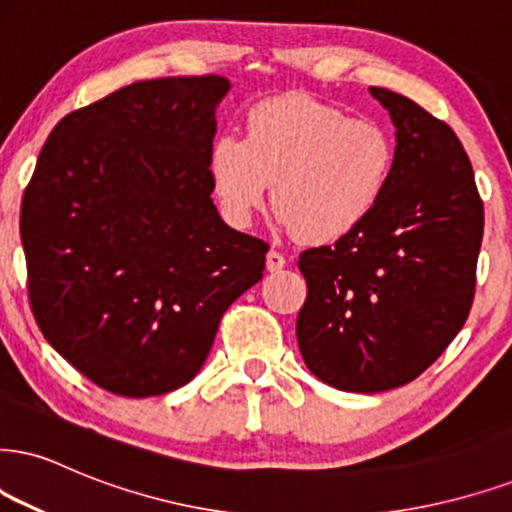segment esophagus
<instances>
[{"label":"esophagus","instance_id":"34e87169","mask_svg":"<svg viewBox=\"0 0 512 512\" xmlns=\"http://www.w3.org/2000/svg\"><path fill=\"white\" fill-rule=\"evenodd\" d=\"M287 266V258L280 254V251H275V249H270L268 254H266V268H268V273H277V270H282Z\"/></svg>","mask_w":512,"mask_h":512}]
</instances>
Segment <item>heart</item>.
Returning <instances> with one entry per match:
<instances>
[{"label":"heart","instance_id":"obj_1","mask_svg":"<svg viewBox=\"0 0 512 512\" xmlns=\"http://www.w3.org/2000/svg\"><path fill=\"white\" fill-rule=\"evenodd\" d=\"M394 170V140L382 125L351 121L301 92L254 104L244 137L223 132L208 149L213 192L232 223H249L273 182L277 216L306 244L358 230L387 194Z\"/></svg>","mask_w":512,"mask_h":512}]
</instances>
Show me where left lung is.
Masks as SVG:
<instances>
[{"instance_id": "left-lung-1", "label": "left lung", "mask_w": 512, "mask_h": 512, "mask_svg": "<svg viewBox=\"0 0 512 512\" xmlns=\"http://www.w3.org/2000/svg\"><path fill=\"white\" fill-rule=\"evenodd\" d=\"M396 128V170L351 235L299 256L296 339L334 389L375 394L425 372L468 320L484 208L463 144L403 94L370 87Z\"/></svg>"}]
</instances>
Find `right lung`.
Instances as JSON below:
<instances>
[{
    "instance_id": "right-lung-1",
    "label": "right lung",
    "mask_w": 512,
    "mask_h": 512,
    "mask_svg": "<svg viewBox=\"0 0 512 512\" xmlns=\"http://www.w3.org/2000/svg\"><path fill=\"white\" fill-rule=\"evenodd\" d=\"M227 92L223 75L142 80L68 113L23 194L37 325L111 394L187 384L223 313L263 277L268 244L225 225L211 199Z\"/></svg>"
}]
</instances>
